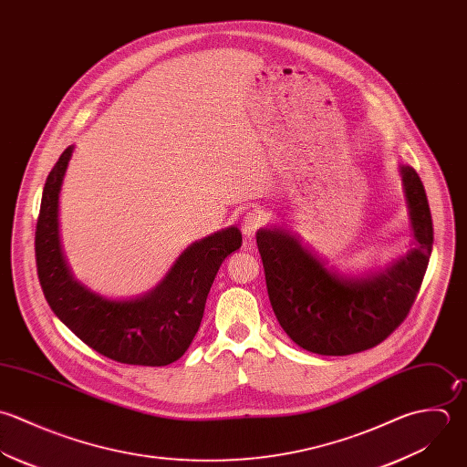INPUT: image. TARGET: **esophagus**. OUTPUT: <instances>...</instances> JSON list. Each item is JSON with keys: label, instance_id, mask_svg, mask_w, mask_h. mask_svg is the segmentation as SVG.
Here are the masks:
<instances>
[{"label": "esophagus", "instance_id": "esophagus-1", "mask_svg": "<svg viewBox=\"0 0 467 467\" xmlns=\"http://www.w3.org/2000/svg\"><path fill=\"white\" fill-rule=\"evenodd\" d=\"M265 224V215L257 210H252L248 212L244 217H243V223H241V230H243V235L246 239H252L255 235V232Z\"/></svg>", "mask_w": 467, "mask_h": 467}]
</instances>
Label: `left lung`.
I'll list each match as a JSON object with an SVG mask.
<instances>
[{"instance_id":"8db88e82","label":"left lung","mask_w":467,"mask_h":467,"mask_svg":"<svg viewBox=\"0 0 467 467\" xmlns=\"http://www.w3.org/2000/svg\"><path fill=\"white\" fill-rule=\"evenodd\" d=\"M415 246L386 270L342 275L285 228H261L257 246L268 297L286 335L318 355H351L388 338L408 317L433 250V221L424 184L399 166Z\"/></svg>"}]
</instances>
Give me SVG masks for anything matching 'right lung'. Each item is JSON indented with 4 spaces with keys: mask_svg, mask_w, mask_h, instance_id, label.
<instances>
[{
    "mask_svg": "<svg viewBox=\"0 0 467 467\" xmlns=\"http://www.w3.org/2000/svg\"><path fill=\"white\" fill-rule=\"evenodd\" d=\"M68 147L50 170L36 224V266L41 290L56 317L98 353L134 366H166L192 344L212 283L223 261L241 248L230 226L190 244L149 294L116 301L74 279L59 239V192L72 157Z\"/></svg>",
    "mask_w": 467,
    "mask_h": 467,
    "instance_id": "right-lung-1",
    "label": "right lung"
}]
</instances>
